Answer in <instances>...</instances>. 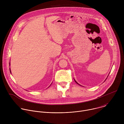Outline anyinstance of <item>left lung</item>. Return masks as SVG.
<instances>
[{"label":"left lung","instance_id":"1","mask_svg":"<svg viewBox=\"0 0 124 124\" xmlns=\"http://www.w3.org/2000/svg\"><path fill=\"white\" fill-rule=\"evenodd\" d=\"M108 75H109V74H108ZM74 81H75V82H76V83H77V84H78V85H80V86H81V85H80V84H78V83H77V82H76V81H75V79H74Z\"/></svg>","mask_w":124,"mask_h":124}]
</instances>
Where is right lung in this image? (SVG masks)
<instances>
[{"instance_id":"1","label":"right lung","mask_w":124,"mask_h":124,"mask_svg":"<svg viewBox=\"0 0 124 124\" xmlns=\"http://www.w3.org/2000/svg\"><path fill=\"white\" fill-rule=\"evenodd\" d=\"M9 65H10V63H9ZM10 72H11V69H10Z\"/></svg>"}]
</instances>
